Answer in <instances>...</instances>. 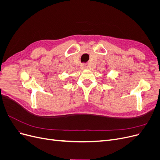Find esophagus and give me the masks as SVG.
<instances>
[{"instance_id":"1","label":"esophagus","mask_w":160,"mask_h":160,"mask_svg":"<svg viewBox=\"0 0 160 160\" xmlns=\"http://www.w3.org/2000/svg\"><path fill=\"white\" fill-rule=\"evenodd\" d=\"M86 67H87L86 65L83 64V65H81V70H84V69H86Z\"/></svg>"}]
</instances>
